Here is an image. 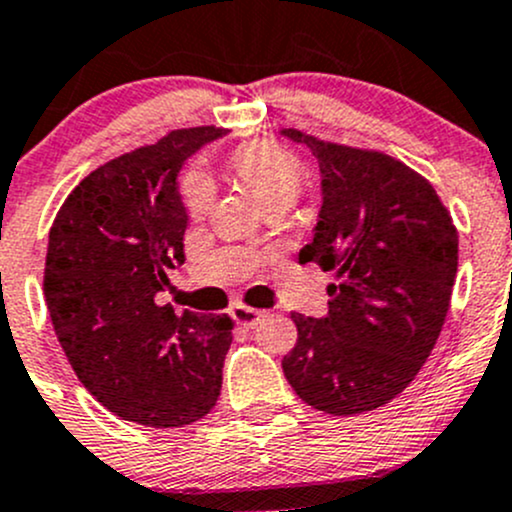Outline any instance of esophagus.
<instances>
[{"mask_svg": "<svg viewBox=\"0 0 512 512\" xmlns=\"http://www.w3.org/2000/svg\"><path fill=\"white\" fill-rule=\"evenodd\" d=\"M231 318H234L236 325H241V328H256V325L266 318V313L256 308H246V305H234V308H231Z\"/></svg>", "mask_w": 512, "mask_h": 512, "instance_id": "34e87169", "label": "esophagus"}]
</instances>
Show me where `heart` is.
<instances>
[{
  "label": "heart",
  "instance_id": "1",
  "mask_svg": "<svg viewBox=\"0 0 512 512\" xmlns=\"http://www.w3.org/2000/svg\"><path fill=\"white\" fill-rule=\"evenodd\" d=\"M236 177L246 184L251 194L263 204V209H288L303 189V170L298 160L271 142L246 145L231 157ZM184 204L192 214H204L212 204V179L202 172H192L182 184Z\"/></svg>",
  "mask_w": 512,
  "mask_h": 512
}]
</instances>
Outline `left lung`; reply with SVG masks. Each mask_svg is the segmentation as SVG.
Returning <instances> with one entry per match:
<instances>
[{"label": "left lung", "mask_w": 512, "mask_h": 512, "mask_svg": "<svg viewBox=\"0 0 512 512\" xmlns=\"http://www.w3.org/2000/svg\"><path fill=\"white\" fill-rule=\"evenodd\" d=\"M281 135L320 167L323 204L298 261L337 276L325 318L291 313L298 342L283 374L320 412H370L409 387L439 340L458 234L434 187L402 162L298 130Z\"/></svg>", "instance_id": "obj_1"}]
</instances>
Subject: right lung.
<instances>
[{"label": "right lung", "instance_id": "add662e5", "mask_svg": "<svg viewBox=\"0 0 512 512\" xmlns=\"http://www.w3.org/2000/svg\"><path fill=\"white\" fill-rule=\"evenodd\" d=\"M217 128L175 130L91 172L49 231L44 293L63 352L108 412L142 426H184L217 404L231 345L224 315L160 305L184 261L187 207L177 175Z\"/></svg>", "mask_w": 512, "mask_h": 512}]
</instances>
